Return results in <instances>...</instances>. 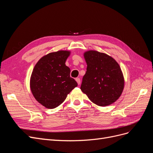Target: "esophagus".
<instances>
[{"label": "esophagus", "instance_id": "esophagus-1", "mask_svg": "<svg viewBox=\"0 0 153 153\" xmlns=\"http://www.w3.org/2000/svg\"><path fill=\"white\" fill-rule=\"evenodd\" d=\"M75 80L76 81L78 85H80V79L79 78H76V79H75Z\"/></svg>", "mask_w": 153, "mask_h": 153}]
</instances>
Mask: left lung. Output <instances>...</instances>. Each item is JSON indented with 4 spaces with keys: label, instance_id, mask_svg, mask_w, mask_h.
Masks as SVG:
<instances>
[{
    "label": "left lung",
    "instance_id": "1",
    "mask_svg": "<svg viewBox=\"0 0 153 153\" xmlns=\"http://www.w3.org/2000/svg\"><path fill=\"white\" fill-rule=\"evenodd\" d=\"M87 71L80 87L92 103L108 106L121 96L124 87V78L121 67L115 60L105 53L96 50L84 52Z\"/></svg>",
    "mask_w": 153,
    "mask_h": 153
}]
</instances>
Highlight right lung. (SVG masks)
<instances>
[{
    "label": "right lung",
    "mask_w": 153,
    "mask_h": 153,
    "mask_svg": "<svg viewBox=\"0 0 153 153\" xmlns=\"http://www.w3.org/2000/svg\"><path fill=\"white\" fill-rule=\"evenodd\" d=\"M68 50L51 52L41 57L35 65L30 79V88L34 98L49 109L57 107L78 84L70 77L66 61Z\"/></svg>",
    "instance_id": "add662e5"
}]
</instances>
